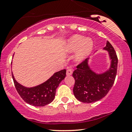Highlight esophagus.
Returning <instances> with one entry per match:
<instances>
[{
  "mask_svg": "<svg viewBox=\"0 0 132 132\" xmlns=\"http://www.w3.org/2000/svg\"><path fill=\"white\" fill-rule=\"evenodd\" d=\"M72 73H73V70L71 69H68L67 70V76L71 75Z\"/></svg>",
  "mask_w": 132,
  "mask_h": 132,
  "instance_id": "34e87169",
  "label": "esophagus"
}]
</instances>
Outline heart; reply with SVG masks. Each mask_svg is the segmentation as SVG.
I'll use <instances>...</instances> for the list:
<instances>
[{"label":"heart","mask_w":132,"mask_h":132,"mask_svg":"<svg viewBox=\"0 0 132 132\" xmlns=\"http://www.w3.org/2000/svg\"><path fill=\"white\" fill-rule=\"evenodd\" d=\"M93 48V41L90 38H86L84 36L76 35L68 39L65 44V49L68 52L77 50L76 59L82 61L91 53Z\"/></svg>","instance_id":"1"}]
</instances>
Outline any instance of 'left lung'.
I'll return each instance as SVG.
<instances>
[{"label": "left lung", "mask_w": 132, "mask_h": 132, "mask_svg": "<svg viewBox=\"0 0 132 132\" xmlns=\"http://www.w3.org/2000/svg\"><path fill=\"white\" fill-rule=\"evenodd\" d=\"M109 53L111 66L109 70L97 74L91 70L86 59L76 67L73 73L75 84L73 93L77 100L90 103L100 100L109 93L115 82L117 73L118 57L116 52L109 41L103 48Z\"/></svg>", "instance_id": "1"}]
</instances>
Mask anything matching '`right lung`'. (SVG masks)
Masks as SVG:
<instances>
[{
	"label": "right lung",
	"instance_id": "right-lung-1",
	"mask_svg": "<svg viewBox=\"0 0 132 132\" xmlns=\"http://www.w3.org/2000/svg\"><path fill=\"white\" fill-rule=\"evenodd\" d=\"M66 76V70L56 72L46 82L32 88L21 85L15 80L12 72L14 85L20 97L27 103L35 106H44L54 100L56 90Z\"/></svg>",
	"mask_w": 132,
	"mask_h": 132
}]
</instances>
